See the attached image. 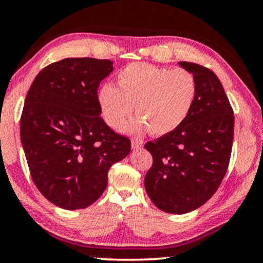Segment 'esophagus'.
I'll return each instance as SVG.
<instances>
[{
    "instance_id": "obj_1",
    "label": "esophagus",
    "mask_w": 263,
    "mask_h": 263,
    "mask_svg": "<svg viewBox=\"0 0 263 263\" xmlns=\"http://www.w3.org/2000/svg\"><path fill=\"white\" fill-rule=\"evenodd\" d=\"M131 145H132V149L138 151V149H141L143 147V141L141 138H134L131 142Z\"/></svg>"
}]
</instances>
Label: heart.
Listing matches in <instances>:
<instances>
[{"mask_svg":"<svg viewBox=\"0 0 263 263\" xmlns=\"http://www.w3.org/2000/svg\"><path fill=\"white\" fill-rule=\"evenodd\" d=\"M198 93L195 76L184 69L134 63L119 71L116 87L105 85L98 93L103 118L112 128H121L132 114V132L149 129L164 136L179 127L191 112Z\"/></svg>","mask_w":263,"mask_h":263,"instance_id":"1","label":"heart"}]
</instances>
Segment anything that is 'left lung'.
Here are the masks:
<instances>
[{
    "label": "left lung",
    "mask_w": 263,
    "mask_h": 263,
    "mask_svg": "<svg viewBox=\"0 0 263 263\" xmlns=\"http://www.w3.org/2000/svg\"><path fill=\"white\" fill-rule=\"evenodd\" d=\"M197 79L198 93L179 127L148 142L153 166L144 178L148 197L161 211L182 215L200 208L223 179L231 158L234 115L214 71L179 62Z\"/></svg>",
    "instance_id": "1"
}]
</instances>
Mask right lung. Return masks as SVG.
I'll list each match as a JSON object with an SVG mask.
<instances>
[{
	"instance_id": "add662e5",
	"label": "right lung",
	"mask_w": 263,
	"mask_h": 263,
	"mask_svg": "<svg viewBox=\"0 0 263 263\" xmlns=\"http://www.w3.org/2000/svg\"><path fill=\"white\" fill-rule=\"evenodd\" d=\"M111 61L65 58L42 69L30 86L21 139L32 181L64 210L92 205L108 184V171L131 151L127 137L101 118L97 88Z\"/></svg>"
}]
</instances>
